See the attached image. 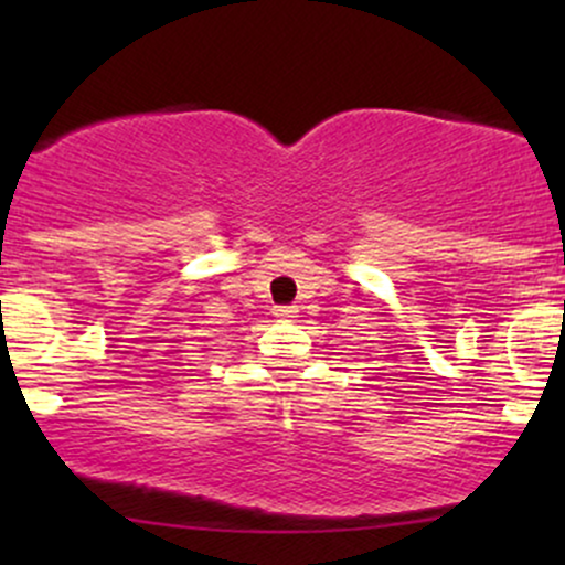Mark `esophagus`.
Masks as SVG:
<instances>
[{"label": "esophagus", "mask_w": 565, "mask_h": 565, "mask_svg": "<svg viewBox=\"0 0 565 565\" xmlns=\"http://www.w3.org/2000/svg\"><path fill=\"white\" fill-rule=\"evenodd\" d=\"M274 316H276V319H284V321L295 319L297 308H274Z\"/></svg>", "instance_id": "34e87169"}]
</instances>
